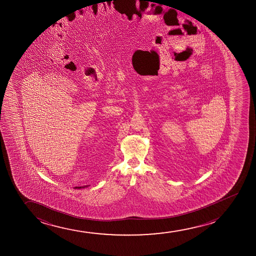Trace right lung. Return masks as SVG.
I'll use <instances>...</instances> for the list:
<instances>
[{
    "instance_id": "obj_1",
    "label": "right lung",
    "mask_w": 256,
    "mask_h": 256,
    "mask_svg": "<svg viewBox=\"0 0 256 256\" xmlns=\"http://www.w3.org/2000/svg\"><path fill=\"white\" fill-rule=\"evenodd\" d=\"M89 186H80V187H75V189H81V188H84V187H88Z\"/></svg>"
}]
</instances>
